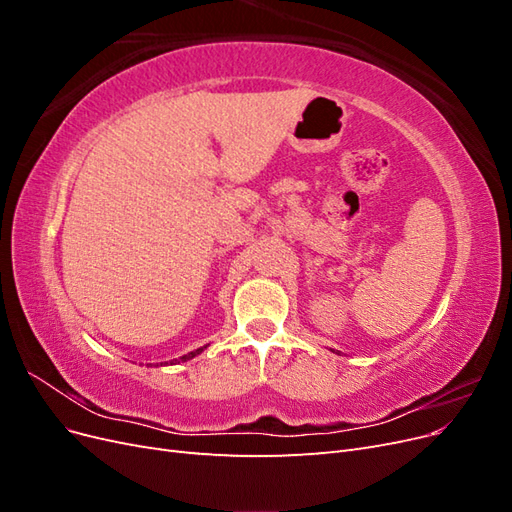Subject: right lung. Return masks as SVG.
I'll return each instance as SVG.
<instances>
[{
  "label": "right lung",
  "mask_w": 512,
  "mask_h": 512,
  "mask_svg": "<svg viewBox=\"0 0 512 512\" xmlns=\"http://www.w3.org/2000/svg\"><path fill=\"white\" fill-rule=\"evenodd\" d=\"M205 348H207V346H203V348H198V350H194V352H188V354H183V356H181V359H177V361H173V363H179V361H181V363H183V361H190V359H194V356H196V354H200V352H203Z\"/></svg>",
  "instance_id": "obj_1"
}]
</instances>
